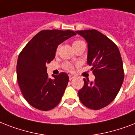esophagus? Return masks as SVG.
Returning a JSON list of instances; mask_svg holds the SVG:
<instances>
[{"mask_svg":"<svg viewBox=\"0 0 135 135\" xmlns=\"http://www.w3.org/2000/svg\"><path fill=\"white\" fill-rule=\"evenodd\" d=\"M69 80H72L73 78H75V76H73V75H69Z\"/></svg>","mask_w":135,"mask_h":135,"instance_id":"esophagus-1","label":"esophagus"}]
</instances>
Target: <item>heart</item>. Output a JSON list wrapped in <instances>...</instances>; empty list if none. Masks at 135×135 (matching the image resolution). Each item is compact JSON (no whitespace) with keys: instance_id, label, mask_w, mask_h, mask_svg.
I'll use <instances>...</instances> for the list:
<instances>
[{"instance_id":"heart-1","label":"heart","mask_w":135,"mask_h":135,"mask_svg":"<svg viewBox=\"0 0 135 135\" xmlns=\"http://www.w3.org/2000/svg\"><path fill=\"white\" fill-rule=\"evenodd\" d=\"M85 44V43L81 40H76V41H74L72 43V45L74 47V48L76 47L79 46V45H83ZM58 50V49H57V52ZM63 69H65L66 71H72L73 70H74V65L72 64L71 63H70V62H65V63L63 64Z\"/></svg>"}]
</instances>
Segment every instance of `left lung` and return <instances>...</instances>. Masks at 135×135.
<instances>
[{"label":"left lung","mask_w":135,"mask_h":135,"mask_svg":"<svg viewBox=\"0 0 135 135\" xmlns=\"http://www.w3.org/2000/svg\"><path fill=\"white\" fill-rule=\"evenodd\" d=\"M88 42V64L95 76L94 81L83 79L78 91L82 104L99 110L114 100L124 79L123 64L118 47L111 39L95 29L76 31Z\"/></svg>","instance_id":"1"}]
</instances>
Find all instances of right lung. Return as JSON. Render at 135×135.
I'll use <instances>...</instances> for the list:
<instances>
[{"mask_svg":"<svg viewBox=\"0 0 135 135\" xmlns=\"http://www.w3.org/2000/svg\"><path fill=\"white\" fill-rule=\"evenodd\" d=\"M71 30H43L24 47L19 55L17 79L24 99L33 107L49 111L59 104L68 85L69 76L61 72L48 78L46 64L55 57L57 46L76 35Z\"/></svg>","mask_w":135,"mask_h":135,"instance_id":"obj_1","label":"right lung"}]
</instances>
